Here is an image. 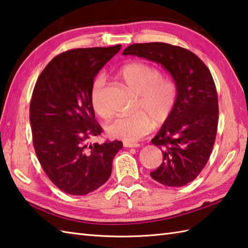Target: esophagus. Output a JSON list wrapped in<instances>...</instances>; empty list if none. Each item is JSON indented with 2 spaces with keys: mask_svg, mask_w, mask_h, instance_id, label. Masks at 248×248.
Returning a JSON list of instances; mask_svg holds the SVG:
<instances>
[{
  "mask_svg": "<svg viewBox=\"0 0 248 248\" xmlns=\"http://www.w3.org/2000/svg\"><path fill=\"white\" fill-rule=\"evenodd\" d=\"M125 148H138V143H133V142H124Z\"/></svg>",
  "mask_w": 248,
  "mask_h": 248,
  "instance_id": "34e87169",
  "label": "esophagus"
}]
</instances>
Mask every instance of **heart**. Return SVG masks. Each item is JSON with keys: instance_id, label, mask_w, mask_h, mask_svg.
Masks as SVG:
<instances>
[{"instance_id": "obj_1", "label": "heart", "mask_w": 248, "mask_h": 248, "mask_svg": "<svg viewBox=\"0 0 248 248\" xmlns=\"http://www.w3.org/2000/svg\"><path fill=\"white\" fill-rule=\"evenodd\" d=\"M120 77L125 84L139 95L137 112L115 118L107 126L111 138L135 142L152 127L165 123L172 113L178 97V89L173 80L164 78L159 70L145 63L126 64L120 70ZM103 76L95 77L90 89V102L93 110L102 118H107L109 111L104 103Z\"/></svg>"}]
</instances>
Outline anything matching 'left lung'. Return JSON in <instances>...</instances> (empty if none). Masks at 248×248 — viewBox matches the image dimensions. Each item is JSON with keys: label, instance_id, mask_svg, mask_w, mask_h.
Segmentation results:
<instances>
[{"label": "left lung", "instance_id": "obj_1", "mask_svg": "<svg viewBox=\"0 0 248 248\" xmlns=\"http://www.w3.org/2000/svg\"><path fill=\"white\" fill-rule=\"evenodd\" d=\"M128 54L160 64L176 84L174 109L152 139L163 163L150 174L166 186H184L204 168L215 142L218 99L213 77L195 53L169 44H134L123 51Z\"/></svg>", "mask_w": 248, "mask_h": 248}]
</instances>
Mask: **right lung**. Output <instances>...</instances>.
<instances>
[{"label": "right lung", "instance_id": "obj_1", "mask_svg": "<svg viewBox=\"0 0 248 248\" xmlns=\"http://www.w3.org/2000/svg\"><path fill=\"white\" fill-rule=\"evenodd\" d=\"M121 49H72L50 61L33 90L30 123L37 158L48 178L69 195H87L110 178L122 141L89 144L103 133L90 102L96 75Z\"/></svg>", "mask_w": 248, "mask_h": 248}]
</instances>
